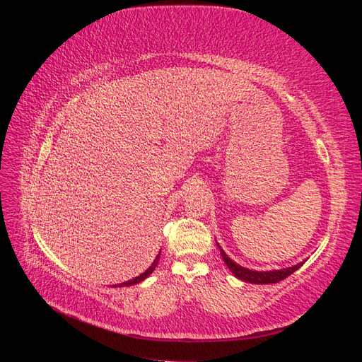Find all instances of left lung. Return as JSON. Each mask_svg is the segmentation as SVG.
Instances as JSON below:
<instances>
[{
  "label": "left lung",
  "instance_id": "8db88e82",
  "mask_svg": "<svg viewBox=\"0 0 362 362\" xmlns=\"http://www.w3.org/2000/svg\"><path fill=\"white\" fill-rule=\"evenodd\" d=\"M218 247H221V246H218ZM221 252H222V258L225 261V264L229 267V270H231L238 279H242L245 282H250V284H276L282 279H286L287 276H290L291 273H294L296 270L300 269L302 264H303V262H299V264H296V266L288 267V269H282V270L255 272V270H249V269H245L242 266L235 264V262L222 250V247H221Z\"/></svg>",
  "mask_w": 362,
  "mask_h": 362
}]
</instances>
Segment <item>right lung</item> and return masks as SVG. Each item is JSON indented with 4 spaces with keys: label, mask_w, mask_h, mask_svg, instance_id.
Here are the masks:
<instances>
[{
    "label": "right lung",
    "mask_w": 362,
    "mask_h": 362,
    "mask_svg": "<svg viewBox=\"0 0 362 362\" xmlns=\"http://www.w3.org/2000/svg\"><path fill=\"white\" fill-rule=\"evenodd\" d=\"M158 258H160V255L154 259V262H152L151 267H149L146 272L141 273L140 276H137V278H134V279H131V281H127V282H124V284H119V286H125V287H128V286H134V284H139V282L144 281L145 278H148V276L151 275V273L156 270V267H157V264H158Z\"/></svg>",
    "instance_id": "obj_1"
}]
</instances>
